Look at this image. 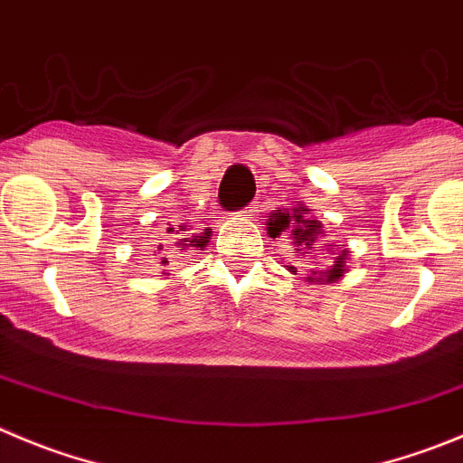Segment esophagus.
<instances>
[{"instance_id": "esophagus-1", "label": "esophagus", "mask_w": 463, "mask_h": 463, "mask_svg": "<svg viewBox=\"0 0 463 463\" xmlns=\"http://www.w3.org/2000/svg\"><path fill=\"white\" fill-rule=\"evenodd\" d=\"M253 214H256V210H253V207H249V210H244V214H241V217H253Z\"/></svg>"}]
</instances>
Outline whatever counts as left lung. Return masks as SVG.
Instances as JSON below:
<instances>
[{"label": "left lung", "instance_id": "8db88e82", "mask_svg": "<svg viewBox=\"0 0 463 463\" xmlns=\"http://www.w3.org/2000/svg\"><path fill=\"white\" fill-rule=\"evenodd\" d=\"M324 228L322 223L315 222V219H310V210L306 205H295V207H283V210H274L269 214V222H267V235L269 237H280V235H290L292 244H295V249L292 251L295 253H301V251H315V249H319V246H315V241H317V237L322 235ZM329 249L326 251L331 253V262L334 265H329V269H322V271H313V276H308L310 283H334V280H338L340 276L347 271V260H349V251H334V244H326ZM340 249V244H338ZM288 269L295 271L297 274V267L288 265ZM317 275L318 279H315L314 276Z\"/></svg>", "mask_w": 463, "mask_h": 463}]
</instances>
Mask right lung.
<instances>
[{"label": "right lung", "mask_w": 463, "mask_h": 463, "mask_svg": "<svg viewBox=\"0 0 463 463\" xmlns=\"http://www.w3.org/2000/svg\"><path fill=\"white\" fill-rule=\"evenodd\" d=\"M168 232H173V228H166ZM178 231H184V226H180ZM212 240V228H203V232H187V235L183 237L180 241H175V246H178V253H187V251H203L207 244H210ZM159 249H162V244H159ZM162 265H168V258H162Z\"/></svg>", "instance_id": "obj_1"}]
</instances>
